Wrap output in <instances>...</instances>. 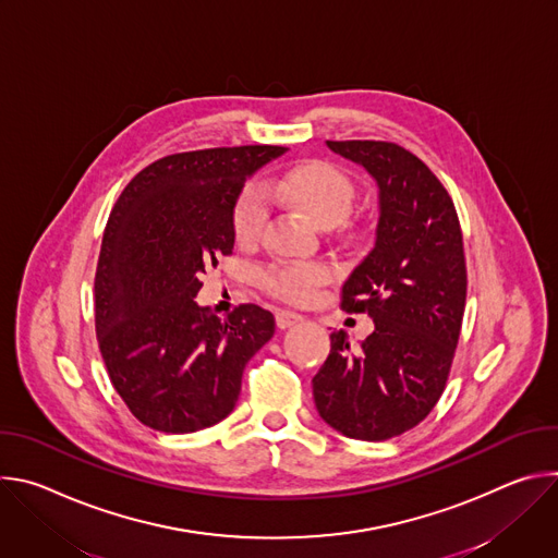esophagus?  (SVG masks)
Returning <instances> with one entry per match:
<instances>
[{"mask_svg":"<svg viewBox=\"0 0 558 558\" xmlns=\"http://www.w3.org/2000/svg\"><path fill=\"white\" fill-rule=\"evenodd\" d=\"M304 320V317L300 315V313H295V311H278L276 313V325H278V329H291V327H295V325H300Z\"/></svg>","mask_w":558,"mask_h":558,"instance_id":"obj_1","label":"esophagus"}]
</instances>
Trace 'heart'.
Here are the masks:
<instances>
[{
    "instance_id": "b5f03b06",
    "label": "heart",
    "mask_w": 558,
    "mask_h": 558,
    "mask_svg": "<svg viewBox=\"0 0 558 558\" xmlns=\"http://www.w3.org/2000/svg\"><path fill=\"white\" fill-rule=\"evenodd\" d=\"M269 192L298 205L315 222L333 225L349 211L355 190L351 179L327 161L298 163L274 177L269 185L247 183L231 211V229L238 243L250 245L260 238L269 218ZM331 278V267L317 260L276 263L260 274V282L271 295L293 304L308 302L317 287L327 284Z\"/></svg>"
}]
</instances>
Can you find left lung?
Listing matches in <instances>:
<instances>
[{
    "label": "left lung",
    "instance_id": "1",
    "mask_svg": "<svg viewBox=\"0 0 558 558\" xmlns=\"http://www.w3.org/2000/svg\"><path fill=\"white\" fill-rule=\"evenodd\" d=\"M377 183L375 245L342 287L347 313L375 331L353 351L347 331L313 377L320 417L351 439L384 441L428 417L446 388L465 306L463 235L452 198L420 158L388 141H327Z\"/></svg>",
    "mask_w": 558,
    "mask_h": 558
}]
</instances>
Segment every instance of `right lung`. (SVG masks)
<instances>
[{"instance_id":"add662e5","label":"right lung","mask_w":558,"mask_h":558,"mask_svg":"<svg viewBox=\"0 0 558 558\" xmlns=\"http://www.w3.org/2000/svg\"><path fill=\"white\" fill-rule=\"evenodd\" d=\"M280 145L158 158L121 192L95 276V327L108 375L145 426L183 435L225 420L247 362L274 338L258 304L218 317L196 304L201 274L233 250L231 211Z\"/></svg>"}]
</instances>
